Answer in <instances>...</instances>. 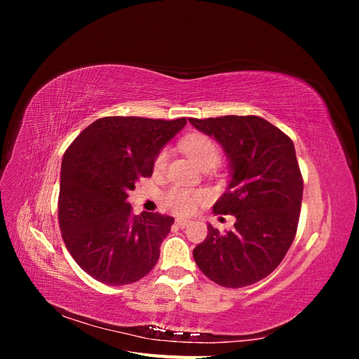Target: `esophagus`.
<instances>
[{"instance_id":"1","label":"esophagus","mask_w":359,"mask_h":359,"mask_svg":"<svg viewBox=\"0 0 359 359\" xmlns=\"http://www.w3.org/2000/svg\"><path fill=\"white\" fill-rule=\"evenodd\" d=\"M175 223H177V226H180V227H186V226H189V224H190V220H187V219H182V217H177Z\"/></svg>"}]
</instances>
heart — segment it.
<instances>
[{
    "instance_id": "1",
    "label": "heart",
    "mask_w": 359,
    "mask_h": 359,
    "mask_svg": "<svg viewBox=\"0 0 359 359\" xmlns=\"http://www.w3.org/2000/svg\"><path fill=\"white\" fill-rule=\"evenodd\" d=\"M184 151L198 163L202 169H211L220 161V148L214 139L206 135H190L181 140ZM170 160V151L161 148L153 161V170L157 175L166 172ZM205 196L199 191H190L180 187H172L165 194V203L168 208L180 214H190L196 210V205L202 202Z\"/></svg>"
}]
</instances>
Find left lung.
Returning a JSON list of instances; mask_svg holds the SVG:
<instances>
[{
    "mask_svg": "<svg viewBox=\"0 0 359 359\" xmlns=\"http://www.w3.org/2000/svg\"><path fill=\"white\" fill-rule=\"evenodd\" d=\"M219 142L232 180L215 214L235 215L229 232L208 224L193 250L202 273L223 287L257 283L280 265L297 235L304 181L292 139L266 119L247 115L189 118Z\"/></svg>",
    "mask_w": 359,
    "mask_h": 359,
    "instance_id": "1",
    "label": "left lung"
}]
</instances>
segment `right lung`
Returning a JSON list of instances; mask_svg holds the SVG:
<instances>
[{
  "mask_svg": "<svg viewBox=\"0 0 359 359\" xmlns=\"http://www.w3.org/2000/svg\"><path fill=\"white\" fill-rule=\"evenodd\" d=\"M186 123V118L104 116L64 153L60 229L76 264L93 278L123 286L156 266L173 217L135 215L127 198L140 178L153 175L154 157Z\"/></svg>",
  "mask_w": 359,
  "mask_h": 359,
  "instance_id": "1",
  "label": "right lung"
}]
</instances>
